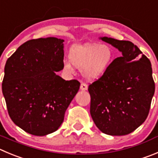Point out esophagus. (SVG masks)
<instances>
[{"label": "esophagus", "mask_w": 158, "mask_h": 158, "mask_svg": "<svg viewBox=\"0 0 158 158\" xmlns=\"http://www.w3.org/2000/svg\"><path fill=\"white\" fill-rule=\"evenodd\" d=\"M87 89H88V86L86 83H83V82H82V83H81V86H80L81 90L85 91V90H87Z\"/></svg>", "instance_id": "1"}]
</instances>
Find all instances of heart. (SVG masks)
Wrapping results in <instances>:
<instances>
[{"mask_svg": "<svg viewBox=\"0 0 158 158\" xmlns=\"http://www.w3.org/2000/svg\"><path fill=\"white\" fill-rule=\"evenodd\" d=\"M69 61H64L65 70L72 72L73 68L81 70L82 76L87 80H96L107 72L114 59V53L106 44H76L69 51Z\"/></svg>", "mask_w": 158, "mask_h": 158, "instance_id": "1", "label": "heart"}]
</instances>
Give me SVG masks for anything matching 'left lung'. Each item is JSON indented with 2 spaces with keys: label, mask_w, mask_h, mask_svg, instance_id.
Here are the masks:
<instances>
[{
  "label": "left lung",
  "mask_w": 158,
  "mask_h": 158,
  "mask_svg": "<svg viewBox=\"0 0 158 158\" xmlns=\"http://www.w3.org/2000/svg\"><path fill=\"white\" fill-rule=\"evenodd\" d=\"M117 48L122 57L90 84V114L97 127L110 135L131 133L147 118L155 90L150 60L127 40L100 37Z\"/></svg>",
  "instance_id": "left-lung-1"
}]
</instances>
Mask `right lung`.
Returning a JSON list of instances; mask_svg holds the SVG:
<instances>
[{"label":"right lung","mask_w":158,"mask_h":158,"mask_svg":"<svg viewBox=\"0 0 158 158\" xmlns=\"http://www.w3.org/2000/svg\"><path fill=\"white\" fill-rule=\"evenodd\" d=\"M64 40H30L6 61L2 93L12 122L34 135L55 132L79 91L80 83L66 81L55 72L62 70Z\"/></svg>","instance_id":"right-lung-1"}]
</instances>
